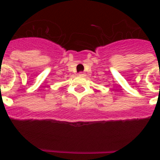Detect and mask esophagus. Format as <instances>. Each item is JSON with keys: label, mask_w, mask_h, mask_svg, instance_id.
Instances as JSON below:
<instances>
[{"label": "esophagus", "mask_w": 160, "mask_h": 160, "mask_svg": "<svg viewBox=\"0 0 160 160\" xmlns=\"http://www.w3.org/2000/svg\"><path fill=\"white\" fill-rule=\"evenodd\" d=\"M78 74H79V76H85V73H82V72H80Z\"/></svg>", "instance_id": "34e87169"}]
</instances>
